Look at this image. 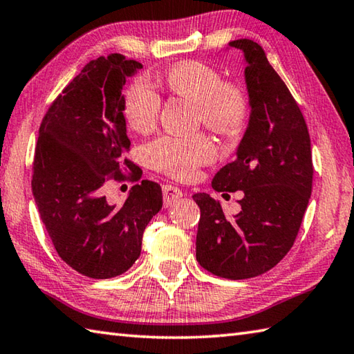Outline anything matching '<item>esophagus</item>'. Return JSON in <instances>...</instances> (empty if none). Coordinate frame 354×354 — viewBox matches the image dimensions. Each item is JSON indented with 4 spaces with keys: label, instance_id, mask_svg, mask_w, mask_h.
<instances>
[{
    "label": "esophagus",
    "instance_id": "obj_1",
    "mask_svg": "<svg viewBox=\"0 0 354 354\" xmlns=\"http://www.w3.org/2000/svg\"><path fill=\"white\" fill-rule=\"evenodd\" d=\"M162 189H163V198H165L166 206L172 205L177 198H180V197L183 196V192L180 191L177 186H174V185H163Z\"/></svg>",
    "mask_w": 354,
    "mask_h": 354
}]
</instances>
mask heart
<instances>
[{
    "instance_id": "1",
    "label": "heart",
    "mask_w": 354,
    "mask_h": 354,
    "mask_svg": "<svg viewBox=\"0 0 354 354\" xmlns=\"http://www.w3.org/2000/svg\"><path fill=\"white\" fill-rule=\"evenodd\" d=\"M165 86L172 95L194 103L197 122L217 134L232 136L243 128L250 103L245 89L223 80L212 66L202 62H182L165 73ZM162 98L146 77L132 80L124 92V117L132 129L148 132L154 128ZM217 151L206 136L191 138L160 137L146 145L145 157L152 168L180 180L191 178L200 166L211 163Z\"/></svg>"
}]
</instances>
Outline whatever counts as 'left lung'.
Wrapping results in <instances>:
<instances>
[{"label":"left lung","mask_w":354,"mask_h":354,"mask_svg":"<svg viewBox=\"0 0 354 354\" xmlns=\"http://www.w3.org/2000/svg\"><path fill=\"white\" fill-rule=\"evenodd\" d=\"M243 50L251 115L237 157L212 178L218 192L243 191L240 212L225 217L222 206L198 192L196 257L218 277L239 281L263 274L291 250L313 188L308 128L283 80L262 46L236 39Z\"/></svg>","instance_id":"left-lung-1"}]
</instances>
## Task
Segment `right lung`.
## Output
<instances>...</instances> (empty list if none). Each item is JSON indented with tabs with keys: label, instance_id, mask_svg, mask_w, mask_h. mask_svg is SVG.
I'll list each match as a JSON object with an SVG mask.
<instances>
[{
	"label": "right lung",
	"instance_id": "obj_1",
	"mask_svg": "<svg viewBox=\"0 0 354 354\" xmlns=\"http://www.w3.org/2000/svg\"><path fill=\"white\" fill-rule=\"evenodd\" d=\"M142 63L122 53L92 59L53 100L39 126L32 192L53 246L71 268L91 279L128 271L142 251L149 220L162 209L160 185L142 180L120 206L109 205V180L138 182L142 169L126 157L122 95Z\"/></svg>",
	"mask_w": 354,
	"mask_h": 354
}]
</instances>
